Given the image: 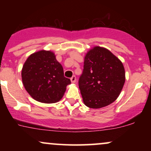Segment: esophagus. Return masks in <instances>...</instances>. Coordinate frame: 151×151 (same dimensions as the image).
<instances>
[{
	"mask_svg": "<svg viewBox=\"0 0 151 151\" xmlns=\"http://www.w3.org/2000/svg\"><path fill=\"white\" fill-rule=\"evenodd\" d=\"M70 80H71V82H72V83H75L76 82V77H75V76H73V77L71 78Z\"/></svg>",
	"mask_w": 151,
	"mask_h": 151,
	"instance_id": "34e87169",
	"label": "esophagus"
}]
</instances>
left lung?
I'll list each match as a JSON object with an SVG mask.
<instances>
[{
    "mask_svg": "<svg viewBox=\"0 0 151 151\" xmlns=\"http://www.w3.org/2000/svg\"><path fill=\"white\" fill-rule=\"evenodd\" d=\"M123 63L106 48L93 47L84 57V70L79 80L86 106L99 109L115 101L125 83Z\"/></svg>",
    "mask_w": 151,
    "mask_h": 151,
    "instance_id": "8db88e82",
    "label": "left lung"
}]
</instances>
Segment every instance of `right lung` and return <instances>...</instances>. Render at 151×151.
<instances>
[{"mask_svg":"<svg viewBox=\"0 0 151 151\" xmlns=\"http://www.w3.org/2000/svg\"><path fill=\"white\" fill-rule=\"evenodd\" d=\"M22 81L27 93L36 101L56 103L63 97L71 81L64 76L63 67L50 50L31 54L22 66Z\"/></svg>","mask_w":151,"mask_h":151,"instance_id":"obj_1","label":"right lung"}]
</instances>
